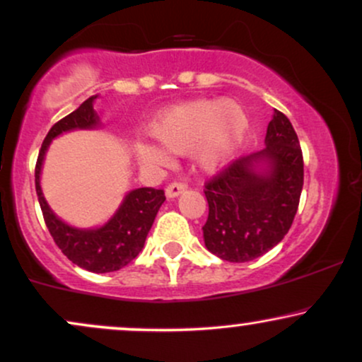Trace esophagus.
I'll list each match as a JSON object with an SVG mask.
<instances>
[{
    "instance_id": "obj_1",
    "label": "esophagus",
    "mask_w": 362,
    "mask_h": 362,
    "mask_svg": "<svg viewBox=\"0 0 362 362\" xmlns=\"http://www.w3.org/2000/svg\"><path fill=\"white\" fill-rule=\"evenodd\" d=\"M185 190H187L185 184H182V182H173V184H170L167 189H165V195H167L168 199H175L182 192H185Z\"/></svg>"
}]
</instances>
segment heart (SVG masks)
I'll return each instance as SVG.
<instances>
[{
	"mask_svg": "<svg viewBox=\"0 0 362 362\" xmlns=\"http://www.w3.org/2000/svg\"><path fill=\"white\" fill-rule=\"evenodd\" d=\"M150 136L156 144L138 143L134 158L139 165L162 168L170 155L194 150L200 167L214 172L236 155L247 134V116L233 99H195L168 107L151 121Z\"/></svg>",
	"mask_w": 362,
	"mask_h": 362,
	"instance_id": "b5f03b06",
	"label": "heart"
}]
</instances>
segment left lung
<instances>
[{
	"instance_id": "8db88e82",
	"label": "left lung",
	"mask_w": 362,
	"mask_h": 362,
	"mask_svg": "<svg viewBox=\"0 0 362 362\" xmlns=\"http://www.w3.org/2000/svg\"><path fill=\"white\" fill-rule=\"evenodd\" d=\"M261 151L236 160L207 182L204 243L217 258L245 263L285 238L303 187L298 136L283 112H273Z\"/></svg>"
}]
</instances>
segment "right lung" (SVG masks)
Returning <instances> with one entry per match:
<instances>
[{"mask_svg":"<svg viewBox=\"0 0 362 362\" xmlns=\"http://www.w3.org/2000/svg\"><path fill=\"white\" fill-rule=\"evenodd\" d=\"M95 99H98V94L90 95L76 111L52 126L38 153L37 167H35V189H37L47 228L64 255L74 264L87 272L110 273L124 268L141 251L148 233L153 226L156 212L165 202L163 190L151 189V187L129 190L115 214L103 226L76 228V226L64 223L52 211L47 199L43 197L40 185L43 160H45L50 143L57 136L62 133L76 132V129H95L101 126V117L94 110Z\"/></svg>","mask_w":362,"mask_h":362,"instance_id":"right-lung-1","label":"right lung"}]
</instances>
